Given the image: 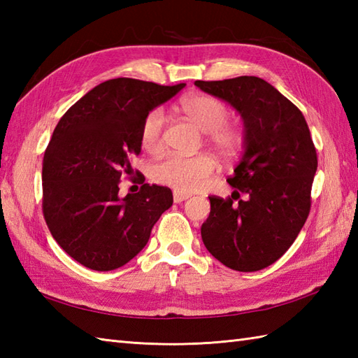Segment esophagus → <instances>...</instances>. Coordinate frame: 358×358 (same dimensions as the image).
Instances as JSON below:
<instances>
[{
  "label": "esophagus",
  "mask_w": 358,
  "mask_h": 358,
  "mask_svg": "<svg viewBox=\"0 0 358 358\" xmlns=\"http://www.w3.org/2000/svg\"><path fill=\"white\" fill-rule=\"evenodd\" d=\"M189 196H191V194H185V192H180V191H173V201L175 203H181L187 200Z\"/></svg>",
  "instance_id": "1"
}]
</instances>
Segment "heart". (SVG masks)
I'll return each mask as SVG.
<instances>
[{"mask_svg": "<svg viewBox=\"0 0 358 358\" xmlns=\"http://www.w3.org/2000/svg\"><path fill=\"white\" fill-rule=\"evenodd\" d=\"M180 110L206 132L208 141L222 157H234L243 146V132L240 127L227 123L229 109L218 98L203 94L189 95L180 101ZM166 115L163 109H152L141 124V146L150 154L164 149ZM215 171V159L208 154L192 157L169 155L155 163L150 177L158 185L169 186L180 192H195L206 186Z\"/></svg>", "mask_w": 358, "mask_h": 358, "instance_id": "b5f03b06", "label": "heart"}]
</instances>
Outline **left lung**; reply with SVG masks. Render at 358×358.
I'll return each mask as SVG.
<instances>
[{"mask_svg": "<svg viewBox=\"0 0 358 358\" xmlns=\"http://www.w3.org/2000/svg\"><path fill=\"white\" fill-rule=\"evenodd\" d=\"M195 86L229 103L245 121V152L227 178L235 191L227 199L209 196L203 243L234 271L264 269L291 248L309 215L318 163L308 123L294 103L258 77Z\"/></svg>", "mask_w": 358, "mask_h": 358, "instance_id": "1", "label": "left lung"}]
</instances>
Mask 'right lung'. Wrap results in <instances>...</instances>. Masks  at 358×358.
<instances>
[{"label":"right lung","mask_w":358,"mask_h":358,"mask_svg":"<svg viewBox=\"0 0 358 358\" xmlns=\"http://www.w3.org/2000/svg\"><path fill=\"white\" fill-rule=\"evenodd\" d=\"M186 85L115 78L80 98L53 131L43 158V215L67 255L94 271L121 268L146 246L172 206L169 187L144 183L120 199L121 177L141 152L144 117Z\"/></svg>","instance_id":"obj_1"}]
</instances>
